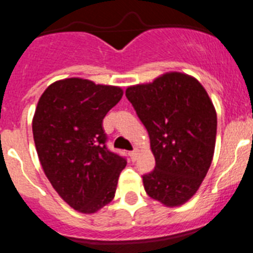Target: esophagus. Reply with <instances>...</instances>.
Segmentation results:
<instances>
[{
	"instance_id": "esophagus-1",
	"label": "esophagus",
	"mask_w": 253,
	"mask_h": 253,
	"mask_svg": "<svg viewBox=\"0 0 253 253\" xmlns=\"http://www.w3.org/2000/svg\"><path fill=\"white\" fill-rule=\"evenodd\" d=\"M129 157H130L131 161L137 160V157H138V151H137V149H134V151L129 152Z\"/></svg>"
}]
</instances>
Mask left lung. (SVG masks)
<instances>
[{
	"instance_id": "left-lung-1",
	"label": "left lung",
	"mask_w": 253,
	"mask_h": 253,
	"mask_svg": "<svg viewBox=\"0 0 253 253\" xmlns=\"http://www.w3.org/2000/svg\"><path fill=\"white\" fill-rule=\"evenodd\" d=\"M126 99L151 139L156 166L143 175L146 193L167 207L189 200L211 165L216 113L198 80L171 72L126 88Z\"/></svg>"
}]
</instances>
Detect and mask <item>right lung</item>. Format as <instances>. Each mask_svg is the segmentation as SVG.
Instances as JSON below:
<instances>
[{"label":"right lung","instance_id":"obj_1","mask_svg":"<svg viewBox=\"0 0 253 253\" xmlns=\"http://www.w3.org/2000/svg\"><path fill=\"white\" fill-rule=\"evenodd\" d=\"M122 96L120 87L66 78L51 84L38 102L33 135L42 167L60 198L81 213H95L113 200L126 166L109 151L102 128Z\"/></svg>","mask_w":253,"mask_h":253}]
</instances>
